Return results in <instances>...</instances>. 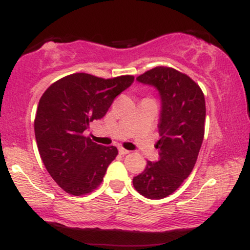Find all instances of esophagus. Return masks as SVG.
<instances>
[{
    "mask_svg": "<svg viewBox=\"0 0 250 250\" xmlns=\"http://www.w3.org/2000/svg\"><path fill=\"white\" fill-rule=\"evenodd\" d=\"M119 153L121 154V155H125V154H129V150H127V149H125V148H122V147H120L119 148Z\"/></svg>",
    "mask_w": 250,
    "mask_h": 250,
    "instance_id": "1",
    "label": "esophagus"
}]
</instances>
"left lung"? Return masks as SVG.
Instances as JSON below:
<instances>
[{"instance_id": "8db88e82", "label": "left lung", "mask_w": 250, "mask_h": 250, "mask_svg": "<svg viewBox=\"0 0 250 250\" xmlns=\"http://www.w3.org/2000/svg\"><path fill=\"white\" fill-rule=\"evenodd\" d=\"M136 80L159 91L161 139L157 142L159 161H148L133 185L143 196L160 200L173 194L196 163L205 136V95L190 77L173 68L156 67Z\"/></svg>"}]
</instances>
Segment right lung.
<instances>
[{"mask_svg":"<svg viewBox=\"0 0 250 250\" xmlns=\"http://www.w3.org/2000/svg\"><path fill=\"white\" fill-rule=\"evenodd\" d=\"M133 82L130 75L104 80L76 73L53 83L40 99L34 122L37 148L48 173L64 191L80 196L103 181L119 151L83 133Z\"/></svg>","mask_w":250,"mask_h":250,"instance_id":"1","label":"right lung"}]
</instances>
